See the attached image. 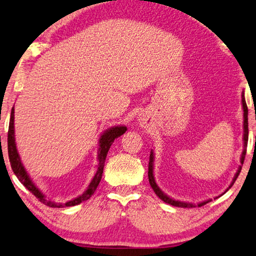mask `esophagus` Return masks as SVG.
<instances>
[{
	"label": "esophagus",
	"instance_id": "34e87169",
	"mask_svg": "<svg viewBox=\"0 0 256 256\" xmlns=\"http://www.w3.org/2000/svg\"><path fill=\"white\" fill-rule=\"evenodd\" d=\"M138 122H140V125L142 128H146L148 126V120L146 118H144V116H141V118H138Z\"/></svg>",
	"mask_w": 256,
	"mask_h": 256
}]
</instances>
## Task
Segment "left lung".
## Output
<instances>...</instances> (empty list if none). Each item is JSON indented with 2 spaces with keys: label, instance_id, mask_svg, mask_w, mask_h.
I'll use <instances>...</instances> for the list:
<instances>
[{
  "label": "left lung",
  "instance_id": "8db88e82",
  "mask_svg": "<svg viewBox=\"0 0 256 256\" xmlns=\"http://www.w3.org/2000/svg\"><path fill=\"white\" fill-rule=\"evenodd\" d=\"M242 105H243V112H244V133H243V141H244V148H243V152H242V156H240V166H238V172H236L235 176L233 181H232V184L228 188L225 190V192L228 190L234 184L235 180L238 179V176L240 172L242 170V166L244 164V159H245V154H246V146H248V105H246V102H245V97H244V92H242ZM153 162H154V154H153V150H151L150 153V161H148V182H150V186L153 189V192H156V194L158 197H159L162 202H164L166 204H169V205H172L176 207H182V208H192V207H196L194 204L192 202H179V200H176V199L170 198L169 196H166V194L162 192V190L158 187V184L156 182V179H154V174H153ZM224 192V194H225ZM210 202V199H208V200H205L202 202H199L198 204V207H202L204 205H206L207 202Z\"/></svg>",
  "mask_w": 256,
  "mask_h": 256
}]
</instances>
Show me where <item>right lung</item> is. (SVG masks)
Listing matches in <instances>:
<instances>
[{
    "label": "right lung",
    "instance_id": "obj_1",
    "mask_svg": "<svg viewBox=\"0 0 256 256\" xmlns=\"http://www.w3.org/2000/svg\"><path fill=\"white\" fill-rule=\"evenodd\" d=\"M126 126H123V125H118V126L110 128L102 134L100 138V148H98V169H97L94 178L92 179L90 186H88L87 189L82 192V194L78 196L76 198L72 199L67 202H51L49 199L46 198L44 194L40 192L39 188L34 184V181L28 174V172L23 166L20 156H18V150H16V138H14V108H12L11 110V118H10V124H8V159H10L11 168L13 172L18 176V179L20 180V182L24 186V187L32 192L34 196L39 199V200L44 204L46 206L52 207V208H62V207H70V206H76L80 205V202L90 199L92 194L95 192L97 186L100 184V181L102 179V174H103V169L106 160V156H108V152L110 150V146H112L115 138L122 136L125 132H126Z\"/></svg>",
    "mask_w": 256,
    "mask_h": 256
}]
</instances>
